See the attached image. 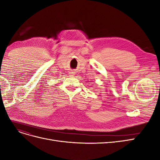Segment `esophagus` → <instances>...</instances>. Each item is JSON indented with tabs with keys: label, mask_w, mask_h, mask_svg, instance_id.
I'll return each mask as SVG.
<instances>
[{
	"label": "esophagus",
	"mask_w": 160,
	"mask_h": 160,
	"mask_svg": "<svg viewBox=\"0 0 160 160\" xmlns=\"http://www.w3.org/2000/svg\"><path fill=\"white\" fill-rule=\"evenodd\" d=\"M71 75H72V72H71Z\"/></svg>",
	"instance_id": "34e87169"
}]
</instances>
